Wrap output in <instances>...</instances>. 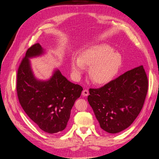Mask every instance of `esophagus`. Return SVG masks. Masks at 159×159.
Segmentation results:
<instances>
[{
    "mask_svg": "<svg viewBox=\"0 0 159 159\" xmlns=\"http://www.w3.org/2000/svg\"><path fill=\"white\" fill-rule=\"evenodd\" d=\"M89 95V91L88 89H84L82 91V95L84 96V97H86V96H88Z\"/></svg>",
    "mask_w": 159,
    "mask_h": 159,
    "instance_id": "34e87169",
    "label": "esophagus"
}]
</instances>
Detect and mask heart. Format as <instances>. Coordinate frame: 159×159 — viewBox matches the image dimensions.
<instances>
[{"label":"heart","instance_id":"b5f03b06","mask_svg":"<svg viewBox=\"0 0 159 159\" xmlns=\"http://www.w3.org/2000/svg\"><path fill=\"white\" fill-rule=\"evenodd\" d=\"M121 64V57L105 44L95 45L84 50L80 57L71 60V68L75 78H80L85 67H89V75L95 84L109 82L117 74Z\"/></svg>","mask_w":159,"mask_h":159}]
</instances>
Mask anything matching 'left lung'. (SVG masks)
Returning a JSON list of instances; mask_svg holds the SVG:
<instances>
[{
	"label": "left lung",
	"instance_id": "1",
	"mask_svg": "<svg viewBox=\"0 0 159 159\" xmlns=\"http://www.w3.org/2000/svg\"><path fill=\"white\" fill-rule=\"evenodd\" d=\"M147 91L148 78L140 66L102 88H90L88 101L100 127L114 134L133 123L143 108Z\"/></svg>",
	"mask_w": 159,
	"mask_h": 159
}]
</instances>
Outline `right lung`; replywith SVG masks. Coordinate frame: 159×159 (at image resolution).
Listing matches in <instances>:
<instances>
[{"label": "right lung", "instance_id": "1", "mask_svg": "<svg viewBox=\"0 0 159 159\" xmlns=\"http://www.w3.org/2000/svg\"><path fill=\"white\" fill-rule=\"evenodd\" d=\"M44 53L37 43L28 49L18 67L16 91L19 102L30 119L46 133L53 134L66 127L71 110L83 88L70 82L56 70L50 79L38 80L34 75L29 58Z\"/></svg>", "mask_w": 159, "mask_h": 159}]
</instances>
